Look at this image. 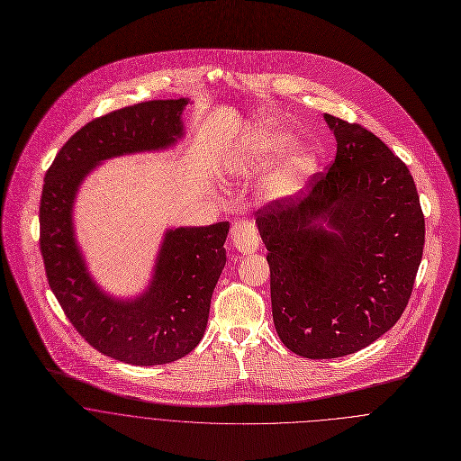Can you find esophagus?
<instances>
[{"label": "esophagus", "mask_w": 461, "mask_h": 461, "mask_svg": "<svg viewBox=\"0 0 461 461\" xmlns=\"http://www.w3.org/2000/svg\"><path fill=\"white\" fill-rule=\"evenodd\" d=\"M231 242H233V248L244 255L255 253L259 246V235H258L255 222L248 219L237 221L231 228Z\"/></svg>", "instance_id": "obj_1"}]
</instances>
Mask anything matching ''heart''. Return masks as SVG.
<instances>
[{"label": "heart", "instance_id": "obj_1", "mask_svg": "<svg viewBox=\"0 0 461 461\" xmlns=\"http://www.w3.org/2000/svg\"><path fill=\"white\" fill-rule=\"evenodd\" d=\"M294 145V136L283 131L276 132H265L261 136H256L251 140L240 154H237V164H242L246 167H258L267 169L274 166L283 155L286 154ZM316 167V157L307 150H297L292 157L286 158V162L274 173V176L268 182V189L276 196H288L294 194L297 189H301L304 178Z\"/></svg>", "mask_w": 461, "mask_h": 461}]
</instances>
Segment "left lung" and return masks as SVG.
I'll return each instance as SVG.
<instances>
[{
    "label": "left lung",
    "mask_w": 461,
    "mask_h": 461,
    "mask_svg": "<svg viewBox=\"0 0 461 461\" xmlns=\"http://www.w3.org/2000/svg\"><path fill=\"white\" fill-rule=\"evenodd\" d=\"M338 152L306 198L256 212L268 251L279 339L306 358L356 354L409 304L424 248V215L405 162L373 132L323 116Z\"/></svg>",
    "instance_id": "obj_1"
}]
</instances>
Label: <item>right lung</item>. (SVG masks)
<instances>
[{
    "instance_id": "right-lung-1",
    "label": "right lung",
    "mask_w": 461,
    "mask_h": 461,
    "mask_svg": "<svg viewBox=\"0 0 461 461\" xmlns=\"http://www.w3.org/2000/svg\"><path fill=\"white\" fill-rule=\"evenodd\" d=\"M187 104H134L86 123L54 157L42 187L41 253L52 294L86 343L134 366L167 364L198 347L226 265L230 222L167 230L149 288L123 301L107 295L90 276L76 240L72 208L79 185L103 160L173 147L184 136Z\"/></svg>"
}]
</instances>
